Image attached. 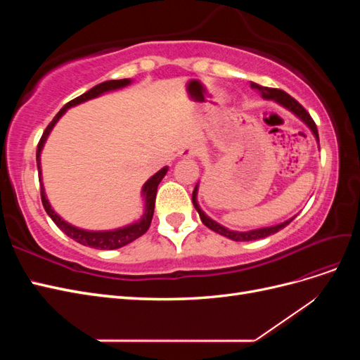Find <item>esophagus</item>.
Segmentation results:
<instances>
[{"mask_svg":"<svg viewBox=\"0 0 360 360\" xmlns=\"http://www.w3.org/2000/svg\"><path fill=\"white\" fill-rule=\"evenodd\" d=\"M200 153V147H188L181 151V156L183 158H192V156H197Z\"/></svg>","mask_w":360,"mask_h":360,"instance_id":"esophagus-1","label":"esophagus"}]
</instances>
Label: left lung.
Wrapping results in <instances>:
<instances>
[{
  "instance_id": "8db88e82",
  "label": "left lung",
  "mask_w": 360,
  "mask_h": 360,
  "mask_svg": "<svg viewBox=\"0 0 360 360\" xmlns=\"http://www.w3.org/2000/svg\"><path fill=\"white\" fill-rule=\"evenodd\" d=\"M250 85H252V89H257V90L261 93V96L264 97V99H274V101H276V102L281 103L282 106H285L287 110H290L292 114H296L300 120H303V122L307 123V124L309 126V129L312 130L314 136L317 138V141H319L317 124H315V122L312 120V117L309 115V112H308L307 110H304V108H303L296 99H292V97H291L290 94H287L285 91H282V90H279V89H269V86H261V85H258V84H255V82H252ZM197 192H198V184H197V186H195V189H193V192H192V202H193L195 209H197V212L200 213V217H201L202 224H204L207 228H210V230H213L214 233L221 234V236H225V237L231 238V240H236V242H249V240H258V238H264V237H267V236H271V234L278 233L279 230H282V228H285V226L294 219V217H291V219H288V221H285V222H282V224H279V225L267 226V228H259V230H252V231H248V233L230 231V230H226L225 226H222V225H219L217 222L212 221L210 217L207 216V214L200 209V205H198V202H197Z\"/></svg>"
}]
</instances>
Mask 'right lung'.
Returning <instances> with one entry per match:
<instances>
[{"instance_id":"right-lung-1","label":"right lung","mask_w":360,"mask_h":360,"mask_svg":"<svg viewBox=\"0 0 360 360\" xmlns=\"http://www.w3.org/2000/svg\"><path fill=\"white\" fill-rule=\"evenodd\" d=\"M129 84H130V79H114V81L102 82L99 85L93 86V89L89 90L86 93L78 96V97H76V99L68 102L66 105L61 108L60 112L56 117H53L52 122L45 129V132H43V135H41V138L39 141V144H37L36 159H37L39 180L40 181H41V179H40V174H41L40 172V151H41L43 146H45V141H46L49 132L52 130L53 124L58 122L60 117L64 112H66L70 106L79 105V103H82L85 101L94 99V97L101 96L102 93L122 89V86H126ZM167 171H168V167L162 168L159 172L155 174L153 177L148 179L147 183L144 184L143 195H144V200H146V212H144L143 217H141V221L136 222V224L129 225V226H124V228H118V230H114V231H85V230H81V228H76V226L68 224L66 221H63L61 217L52 210L49 201L46 200L45 189H43V183H40V198H41V204H43V207H45L46 213L51 216V219L56 222V225L60 228V230L64 234L69 236L70 238H73L75 242H78V243H81L84 246L94 248V249H118V248L132 243L134 240H136L138 237H141V236L147 233V230L150 228V224H151V217H153V213H155V202H156L158 186H159L160 180L165 177Z\"/></svg>"}]
</instances>
